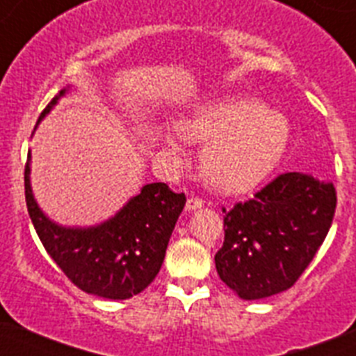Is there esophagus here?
I'll use <instances>...</instances> for the list:
<instances>
[{
    "instance_id": "34e87169",
    "label": "esophagus",
    "mask_w": 356,
    "mask_h": 356,
    "mask_svg": "<svg viewBox=\"0 0 356 356\" xmlns=\"http://www.w3.org/2000/svg\"><path fill=\"white\" fill-rule=\"evenodd\" d=\"M201 207H203V200H200V197H188L185 209L191 212V210H197V209H201Z\"/></svg>"
}]
</instances>
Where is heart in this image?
Masks as SVG:
<instances>
[{
    "mask_svg": "<svg viewBox=\"0 0 356 356\" xmlns=\"http://www.w3.org/2000/svg\"><path fill=\"white\" fill-rule=\"evenodd\" d=\"M176 130L184 139L205 144L201 172L213 188L228 194L259 185L276 168L289 143L284 115L251 97L203 103ZM168 144L178 149L175 137Z\"/></svg>",
    "mask_w": 356,
    "mask_h": 356,
    "instance_id": "b5f03b06",
    "label": "heart"
}]
</instances>
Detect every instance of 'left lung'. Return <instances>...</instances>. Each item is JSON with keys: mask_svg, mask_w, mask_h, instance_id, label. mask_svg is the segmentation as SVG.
Here are the masks:
<instances>
[{"mask_svg": "<svg viewBox=\"0 0 356 356\" xmlns=\"http://www.w3.org/2000/svg\"><path fill=\"white\" fill-rule=\"evenodd\" d=\"M337 207L333 184L284 172L253 200L225 212V242L216 253L219 278L242 300L291 289L326 238Z\"/></svg>", "mask_w": 356, "mask_h": 356, "instance_id": "1", "label": "left lung"}]
</instances>
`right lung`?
<instances>
[{"label": "right lung", "instance_id": "add662e5", "mask_svg": "<svg viewBox=\"0 0 356 356\" xmlns=\"http://www.w3.org/2000/svg\"><path fill=\"white\" fill-rule=\"evenodd\" d=\"M67 89L51 99L39 121ZM24 196L42 246L72 284L87 294L128 300L143 292L162 267L185 194L168 184H147L112 219L90 228L58 226L37 205L30 185V153L24 165Z\"/></svg>", "mask_w": 356, "mask_h": 356}]
</instances>
